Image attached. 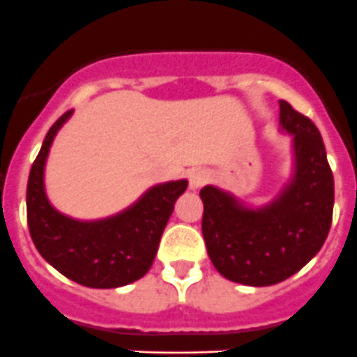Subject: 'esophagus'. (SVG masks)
<instances>
[{
  "instance_id": "1",
  "label": "esophagus",
  "mask_w": 357,
  "mask_h": 357,
  "mask_svg": "<svg viewBox=\"0 0 357 357\" xmlns=\"http://www.w3.org/2000/svg\"><path fill=\"white\" fill-rule=\"evenodd\" d=\"M209 179H211V174L206 171V169H195V171L190 174V188L192 190L200 188V186L206 185Z\"/></svg>"
}]
</instances>
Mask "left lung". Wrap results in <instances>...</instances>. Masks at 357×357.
<instances>
[{"label": "left lung", "mask_w": 357, "mask_h": 357, "mask_svg": "<svg viewBox=\"0 0 357 357\" xmlns=\"http://www.w3.org/2000/svg\"><path fill=\"white\" fill-rule=\"evenodd\" d=\"M279 123L293 137L295 172L272 202L248 207L204 186L202 234L214 268L228 281L272 286L305 266L323 248L333 218V172L312 120L279 101Z\"/></svg>", "instance_id": "left-lung-1"}]
</instances>
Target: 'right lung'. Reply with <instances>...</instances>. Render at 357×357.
I'll use <instances>...</instances> for the list:
<instances>
[{"label":"right lung","mask_w":357,"mask_h":357,"mask_svg":"<svg viewBox=\"0 0 357 357\" xmlns=\"http://www.w3.org/2000/svg\"><path fill=\"white\" fill-rule=\"evenodd\" d=\"M66 112L45 136L27 181V227L38 252L71 281L109 289L130 284L150 271L174 202L188 181L155 185L137 202L115 216L79 221L54 209L45 193V162Z\"/></svg>","instance_id":"add662e5"}]
</instances>
